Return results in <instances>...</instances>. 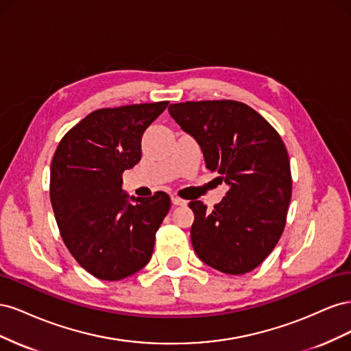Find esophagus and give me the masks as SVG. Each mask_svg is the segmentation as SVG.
<instances>
[{"mask_svg":"<svg viewBox=\"0 0 351 351\" xmlns=\"http://www.w3.org/2000/svg\"><path fill=\"white\" fill-rule=\"evenodd\" d=\"M171 202H173V205H176V206H184V205H187L186 200L180 199L177 196H171Z\"/></svg>","mask_w":351,"mask_h":351,"instance_id":"obj_1","label":"esophagus"}]
</instances>
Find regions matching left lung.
<instances>
[{"label": "left lung", "instance_id": "8db88e82", "mask_svg": "<svg viewBox=\"0 0 351 351\" xmlns=\"http://www.w3.org/2000/svg\"><path fill=\"white\" fill-rule=\"evenodd\" d=\"M168 112L228 187L212 210L202 200L189 204L196 254L224 274L254 269L278 243L291 199L290 159L280 134L237 101L171 104Z\"/></svg>", "mask_w": 351, "mask_h": 351}]
</instances>
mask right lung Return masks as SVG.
<instances>
[{
  "instance_id": "add662e5",
  "label": "right lung",
  "mask_w": 351,
  "mask_h": 351,
  "mask_svg": "<svg viewBox=\"0 0 351 351\" xmlns=\"http://www.w3.org/2000/svg\"><path fill=\"white\" fill-rule=\"evenodd\" d=\"M168 102L102 108L62 137L51 162L49 196L67 249L93 277L119 281L145 268L169 210L164 192L129 196L123 173L142 156V136Z\"/></svg>"
}]
</instances>
